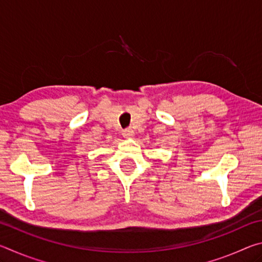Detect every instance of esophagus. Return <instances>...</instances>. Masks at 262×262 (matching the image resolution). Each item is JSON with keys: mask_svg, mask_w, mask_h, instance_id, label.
<instances>
[{"mask_svg": "<svg viewBox=\"0 0 262 262\" xmlns=\"http://www.w3.org/2000/svg\"><path fill=\"white\" fill-rule=\"evenodd\" d=\"M122 135L125 139H132V137L134 136V130L130 129V128H127V129L122 132Z\"/></svg>", "mask_w": 262, "mask_h": 262, "instance_id": "34e87169", "label": "esophagus"}]
</instances>
